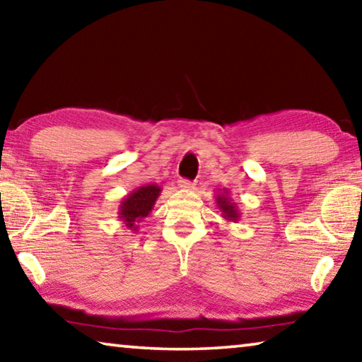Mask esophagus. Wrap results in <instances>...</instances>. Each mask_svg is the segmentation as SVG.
<instances>
[{"label":"esophagus","mask_w":362,"mask_h":362,"mask_svg":"<svg viewBox=\"0 0 362 362\" xmlns=\"http://www.w3.org/2000/svg\"><path fill=\"white\" fill-rule=\"evenodd\" d=\"M194 187L193 182H189L187 179H182L179 180V188H183V189H192Z\"/></svg>","instance_id":"obj_1"}]
</instances>
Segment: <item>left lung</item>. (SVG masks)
<instances>
[{
	"mask_svg": "<svg viewBox=\"0 0 362 362\" xmlns=\"http://www.w3.org/2000/svg\"><path fill=\"white\" fill-rule=\"evenodd\" d=\"M216 203L225 220L236 223L241 218V212L238 209V204L230 198V193L226 188L218 189V193L216 194Z\"/></svg>",
	"mask_w": 362,
	"mask_h": 362,
	"instance_id": "8db88e82",
	"label": "left lung"
}]
</instances>
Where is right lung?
Returning <instances> with one entry per match:
<instances>
[{
    "instance_id": "1",
    "label": "right lung",
    "mask_w": 362,
    "mask_h": 362,
    "mask_svg": "<svg viewBox=\"0 0 362 362\" xmlns=\"http://www.w3.org/2000/svg\"><path fill=\"white\" fill-rule=\"evenodd\" d=\"M161 194V187L156 183L139 187L124 196L118 207V217L127 230L136 233L139 230V223L151 212L156 199Z\"/></svg>"
}]
</instances>
